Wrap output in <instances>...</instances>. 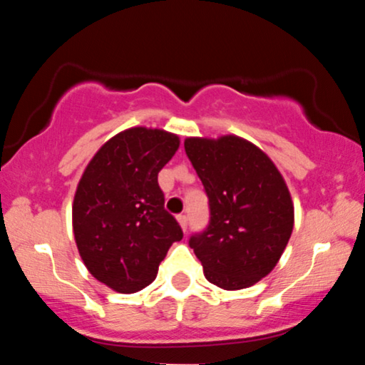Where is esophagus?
<instances>
[{"mask_svg": "<svg viewBox=\"0 0 365 365\" xmlns=\"http://www.w3.org/2000/svg\"><path fill=\"white\" fill-rule=\"evenodd\" d=\"M177 220H178L180 226H182L183 232H187V226H188V220H187V216H185V215H178V216H177Z\"/></svg>", "mask_w": 365, "mask_h": 365, "instance_id": "34e87169", "label": "esophagus"}]
</instances>
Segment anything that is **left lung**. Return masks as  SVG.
Instances as JSON below:
<instances>
[{
  "label": "left lung",
  "mask_w": 365,
  "mask_h": 365,
  "mask_svg": "<svg viewBox=\"0 0 365 365\" xmlns=\"http://www.w3.org/2000/svg\"><path fill=\"white\" fill-rule=\"evenodd\" d=\"M185 153L209 197V226L188 245L209 283L252 287L274 269L293 230L290 190L274 163L237 135L188 137Z\"/></svg>",
  "instance_id": "1"
}]
</instances>
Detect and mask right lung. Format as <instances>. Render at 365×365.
<instances>
[{
  "mask_svg": "<svg viewBox=\"0 0 365 365\" xmlns=\"http://www.w3.org/2000/svg\"><path fill=\"white\" fill-rule=\"evenodd\" d=\"M178 145L166 130L133 127L103 144L83 170L72 206L75 244L89 273L111 290L135 293L153 283L171 244L183 238L158 183Z\"/></svg>",
  "mask_w": 365,
  "mask_h": 365,
  "instance_id": "obj_1",
  "label": "right lung"
}]
</instances>
